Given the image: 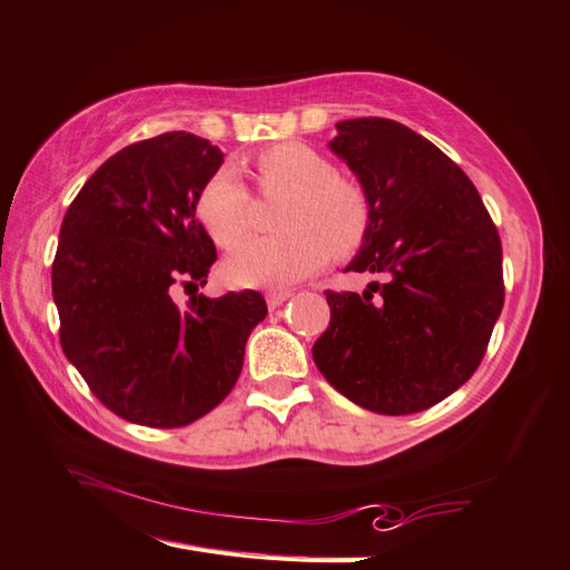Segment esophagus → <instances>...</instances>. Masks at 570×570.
<instances>
[{"label":"esophagus","mask_w":570,"mask_h":570,"mask_svg":"<svg viewBox=\"0 0 570 570\" xmlns=\"http://www.w3.org/2000/svg\"><path fill=\"white\" fill-rule=\"evenodd\" d=\"M288 298H292V292H268L266 304H268V308H276V306H282L284 302H288Z\"/></svg>","instance_id":"1"}]
</instances>
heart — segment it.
I'll return each instance as SVG.
<instances>
[{"label":"heart","mask_w":570,"mask_h":570,"mask_svg":"<svg viewBox=\"0 0 570 570\" xmlns=\"http://www.w3.org/2000/svg\"><path fill=\"white\" fill-rule=\"evenodd\" d=\"M258 189L268 199H288L278 214V236L239 246L224 262L234 286H288L312 276L334 254L354 256L371 229V202L364 186L338 177L324 154L302 141H284L254 159ZM196 216L212 239L229 249L254 226V196L239 171L222 167L202 186Z\"/></svg>","instance_id":"obj_1"}]
</instances>
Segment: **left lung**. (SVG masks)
I'll list each match as a JSON object with an SVG mask.
<instances>
[{
    "instance_id": "left-lung-1",
    "label": "left lung",
    "mask_w": 570,
    "mask_h": 570,
    "mask_svg": "<svg viewBox=\"0 0 570 570\" xmlns=\"http://www.w3.org/2000/svg\"><path fill=\"white\" fill-rule=\"evenodd\" d=\"M331 151L371 202V229L346 272L386 274L364 296L326 292L312 348L348 401L386 416L433 406L479 368L503 308L499 232L459 164L403 124H336Z\"/></svg>"
}]
</instances>
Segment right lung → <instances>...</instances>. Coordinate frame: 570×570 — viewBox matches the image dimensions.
<instances>
[{
  "label": "right lung",
  "instance_id": "1",
  "mask_svg": "<svg viewBox=\"0 0 570 570\" xmlns=\"http://www.w3.org/2000/svg\"><path fill=\"white\" fill-rule=\"evenodd\" d=\"M222 161L186 131L137 141L91 174L61 222L51 264L61 348L91 393L139 426L179 429L219 406L266 316L252 288L174 302L216 262L196 199Z\"/></svg>",
  "mask_w": 570,
  "mask_h": 570
}]
</instances>
